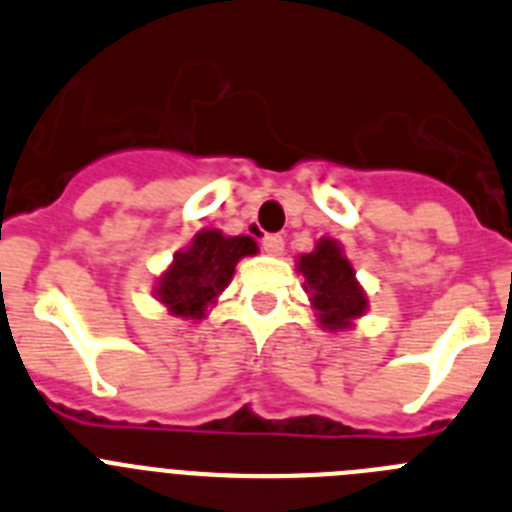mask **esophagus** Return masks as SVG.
<instances>
[{
  "mask_svg": "<svg viewBox=\"0 0 512 512\" xmlns=\"http://www.w3.org/2000/svg\"><path fill=\"white\" fill-rule=\"evenodd\" d=\"M283 237L281 234H268V237H262V250L268 252V255L278 257L283 252Z\"/></svg>",
  "mask_w": 512,
  "mask_h": 512,
  "instance_id": "obj_1",
  "label": "esophagus"
}]
</instances>
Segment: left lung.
I'll list each match as a JSON object with an SVG mask.
<instances>
[{
	"instance_id": "obj_1",
	"label": "left lung",
	"mask_w": 512,
	"mask_h": 512,
	"mask_svg": "<svg viewBox=\"0 0 512 512\" xmlns=\"http://www.w3.org/2000/svg\"><path fill=\"white\" fill-rule=\"evenodd\" d=\"M296 270L304 275V291L324 330H353L355 319L366 317L368 296L337 239H319L314 250L296 257Z\"/></svg>"
}]
</instances>
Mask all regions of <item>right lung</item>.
I'll return each mask as SVG.
<instances>
[{
	"mask_svg": "<svg viewBox=\"0 0 512 512\" xmlns=\"http://www.w3.org/2000/svg\"><path fill=\"white\" fill-rule=\"evenodd\" d=\"M252 255H257L252 237H226L221 229H201L159 275L154 299L172 317L203 319L234 278L237 262Z\"/></svg>",
	"mask_w": 512,
	"mask_h": 512,
	"instance_id": "add662e5",
	"label": "right lung"
}]
</instances>
